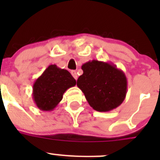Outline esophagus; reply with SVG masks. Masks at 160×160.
<instances>
[{
    "label": "esophagus",
    "instance_id": "esophagus-1",
    "mask_svg": "<svg viewBox=\"0 0 160 160\" xmlns=\"http://www.w3.org/2000/svg\"><path fill=\"white\" fill-rule=\"evenodd\" d=\"M71 74H72V77H74V79H75L76 80H77V71L75 70H72L71 71Z\"/></svg>",
    "mask_w": 160,
    "mask_h": 160
}]
</instances>
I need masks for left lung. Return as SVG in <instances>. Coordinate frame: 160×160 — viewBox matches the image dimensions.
<instances>
[{"instance_id":"left-lung-1","label":"left lung","mask_w":160,"mask_h":160,"mask_svg":"<svg viewBox=\"0 0 160 160\" xmlns=\"http://www.w3.org/2000/svg\"><path fill=\"white\" fill-rule=\"evenodd\" d=\"M81 69L83 73L79 77L77 85L90 107L106 112L122 104L128 89L123 71L111 62L95 59L83 64Z\"/></svg>"}]
</instances>
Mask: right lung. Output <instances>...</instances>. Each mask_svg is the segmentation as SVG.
Returning <instances> with one entry per match:
<instances>
[{"label": "right lung", "instance_id": "right-lung-1", "mask_svg": "<svg viewBox=\"0 0 160 160\" xmlns=\"http://www.w3.org/2000/svg\"><path fill=\"white\" fill-rule=\"evenodd\" d=\"M76 83V80L69 71L59 68L55 64L50 65L34 83V101L41 111H52L62 101L66 90Z\"/></svg>", "mask_w": 160, "mask_h": 160}]
</instances>
